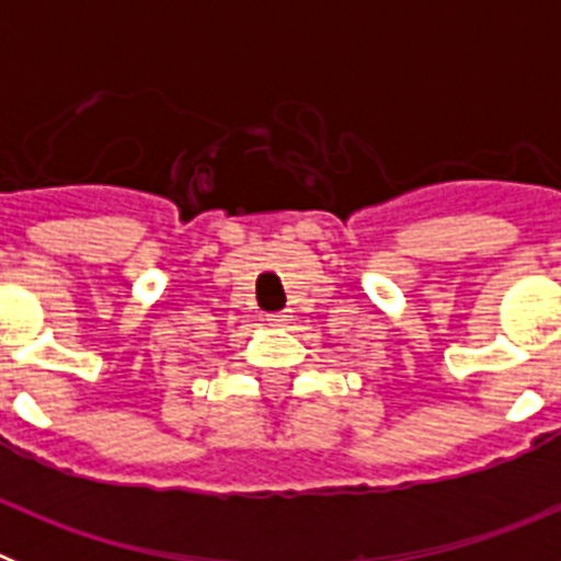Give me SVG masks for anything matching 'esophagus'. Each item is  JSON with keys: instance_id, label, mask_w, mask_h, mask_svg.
Listing matches in <instances>:
<instances>
[{"instance_id": "1", "label": "esophagus", "mask_w": 561, "mask_h": 561, "mask_svg": "<svg viewBox=\"0 0 561 561\" xmlns=\"http://www.w3.org/2000/svg\"><path fill=\"white\" fill-rule=\"evenodd\" d=\"M289 311H275V314H266V320H270V325H286L289 323Z\"/></svg>"}]
</instances>
